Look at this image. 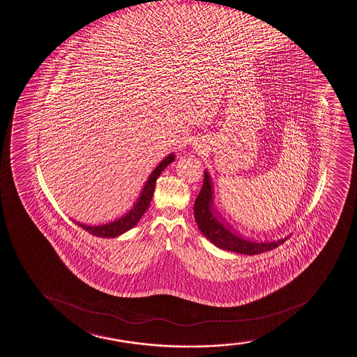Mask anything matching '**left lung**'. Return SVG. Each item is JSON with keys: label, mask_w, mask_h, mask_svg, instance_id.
Instances as JSON below:
<instances>
[{"label": "left lung", "mask_w": 357, "mask_h": 357, "mask_svg": "<svg viewBox=\"0 0 357 357\" xmlns=\"http://www.w3.org/2000/svg\"><path fill=\"white\" fill-rule=\"evenodd\" d=\"M212 204H213L212 182H211L208 172H205L204 185L194 204V215L202 234L219 249L234 251L238 254L256 255L264 251L273 250L284 242L286 238L280 239L278 242L256 243L238 237L237 234L231 232L222 222L218 220L217 217L214 215Z\"/></svg>", "instance_id": "left-lung-1"}]
</instances>
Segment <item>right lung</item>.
Here are the masks:
<instances>
[{
  "instance_id": "add662e5",
  "label": "right lung",
  "mask_w": 357,
  "mask_h": 357,
  "mask_svg": "<svg viewBox=\"0 0 357 357\" xmlns=\"http://www.w3.org/2000/svg\"><path fill=\"white\" fill-rule=\"evenodd\" d=\"M175 160V155L170 153L169 156L165 157L158 165L156 169L151 172V175L149 176L148 181L145 182L144 188L140 192L138 200L135 201V205L132 207L128 213L125 214L123 217L116 219L114 222H108V224H103L100 226H88L84 224H79L78 222H75L79 227L86 229V232L91 234H94L96 237L105 238H114L120 234L128 232V229L135 227L140 218L143 217L145 211L149 208L150 202H151L152 195L155 192V187H156V181L160 176L164 169L168 167L169 164L172 163Z\"/></svg>"
}]
</instances>
